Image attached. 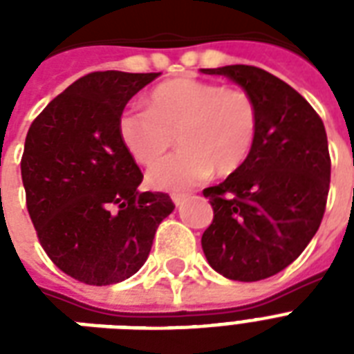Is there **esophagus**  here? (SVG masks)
<instances>
[{
  "label": "esophagus",
  "instance_id": "obj_1",
  "mask_svg": "<svg viewBox=\"0 0 354 354\" xmlns=\"http://www.w3.org/2000/svg\"><path fill=\"white\" fill-rule=\"evenodd\" d=\"M189 194H178V193H174L171 196L172 198V202H174V205H182L183 202H185V198H187Z\"/></svg>",
  "mask_w": 354,
  "mask_h": 354
}]
</instances>
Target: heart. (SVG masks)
<instances>
[{
    "label": "heart",
    "instance_id": "obj_1",
    "mask_svg": "<svg viewBox=\"0 0 354 354\" xmlns=\"http://www.w3.org/2000/svg\"><path fill=\"white\" fill-rule=\"evenodd\" d=\"M257 106L246 91L198 79H174L150 91L147 110H124L118 132L139 165H152L174 143L176 154L156 163L147 182L158 191L198 185L213 169L232 174L248 160L257 138Z\"/></svg>",
    "mask_w": 354,
    "mask_h": 354
}]
</instances>
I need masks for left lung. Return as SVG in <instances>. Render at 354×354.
Listing matches in <instances>:
<instances>
[{
    "mask_svg": "<svg viewBox=\"0 0 354 354\" xmlns=\"http://www.w3.org/2000/svg\"><path fill=\"white\" fill-rule=\"evenodd\" d=\"M200 71L233 80L259 113L248 160L204 189L215 216L202 250L227 279H266L294 263L322 224L330 182L325 127L292 86L264 69L236 64Z\"/></svg>",
    "mask_w": 354,
    "mask_h": 354,
    "instance_id": "1",
    "label": "left lung"
}]
</instances>
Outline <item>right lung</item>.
Instances as JSON below:
<instances>
[{
    "mask_svg": "<svg viewBox=\"0 0 354 354\" xmlns=\"http://www.w3.org/2000/svg\"><path fill=\"white\" fill-rule=\"evenodd\" d=\"M160 75H86L44 108L25 138L21 180L41 248L86 285L136 274L174 209L169 194L139 191L143 174L118 132L127 102Z\"/></svg>",
    "mask_w": 354,
    "mask_h": 354,
    "instance_id": "add662e5",
    "label": "right lung"
}]
</instances>
